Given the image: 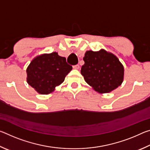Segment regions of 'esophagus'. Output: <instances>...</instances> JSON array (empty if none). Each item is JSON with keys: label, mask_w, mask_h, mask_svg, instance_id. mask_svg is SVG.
<instances>
[{"label": "esophagus", "mask_w": 150, "mask_h": 150, "mask_svg": "<svg viewBox=\"0 0 150 150\" xmlns=\"http://www.w3.org/2000/svg\"><path fill=\"white\" fill-rule=\"evenodd\" d=\"M73 69H79V67H80V66H79V65H73Z\"/></svg>", "instance_id": "34e87169"}]
</instances>
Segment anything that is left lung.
I'll list each match as a JSON object with an SVG mask.
<instances>
[{
	"label": "left lung",
	"instance_id": "left-lung-1",
	"mask_svg": "<svg viewBox=\"0 0 150 150\" xmlns=\"http://www.w3.org/2000/svg\"><path fill=\"white\" fill-rule=\"evenodd\" d=\"M81 73L88 85L100 93H108L122 83L124 67L115 55L105 50L87 51Z\"/></svg>",
	"mask_w": 150,
	"mask_h": 150
}]
</instances>
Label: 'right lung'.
<instances>
[{
    "label": "right lung",
    "mask_w": 150,
    "mask_h": 150,
    "mask_svg": "<svg viewBox=\"0 0 150 150\" xmlns=\"http://www.w3.org/2000/svg\"><path fill=\"white\" fill-rule=\"evenodd\" d=\"M72 69L64 57L57 52L44 54L35 57L26 69L27 82L42 95H47L64 81Z\"/></svg>",
    "instance_id": "1"
}]
</instances>
